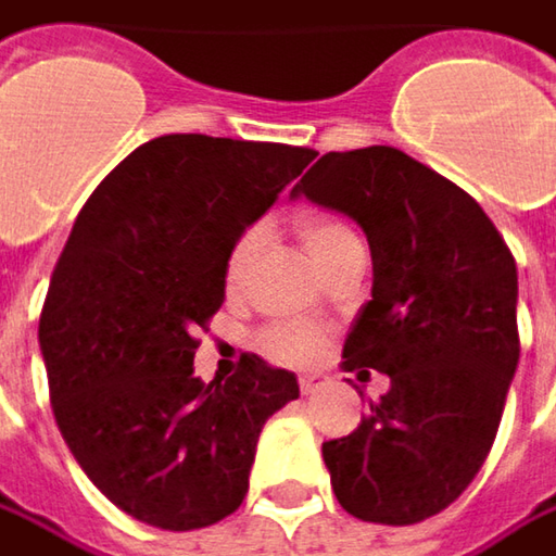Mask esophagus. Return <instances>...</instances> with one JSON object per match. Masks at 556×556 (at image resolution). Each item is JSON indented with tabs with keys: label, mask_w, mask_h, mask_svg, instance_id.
I'll use <instances>...</instances> for the list:
<instances>
[{
	"label": "esophagus",
	"mask_w": 556,
	"mask_h": 556,
	"mask_svg": "<svg viewBox=\"0 0 556 556\" xmlns=\"http://www.w3.org/2000/svg\"><path fill=\"white\" fill-rule=\"evenodd\" d=\"M329 386V379L320 374H302L299 376V389H302V395H317L320 389Z\"/></svg>",
	"instance_id": "obj_1"
}]
</instances>
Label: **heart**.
<instances>
[{
	"label": "heart",
	"instance_id": "b5f03b06",
	"mask_svg": "<svg viewBox=\"0 0 556 556\" xmlns=\"http://www.w3.org/2000/svg\"><path fill=\"white\" fill-rule=\"evenodd\" d=\"M299 232H302L304 249L311 252L314 261H320L336 242H342L345 236H354V232L336 220V217H324V214H307L299 220ZM261 239H264V230L261 227H249V230L239 232V239L232 242L230 254H227V282L230 286H239L249 267H252L254 254L261 249ZM264 345L267 351L279 357V361H289V364H304V361H314L320 349H324V336L320 329L311 324H279L274 329L264 332Z\"/></svg>",
	"mask_w": 556,
	"mask_h": 556
}]
</instances>
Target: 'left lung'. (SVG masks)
<instances>
[{"label":"left lung","mask_w":556,"mask_h":556,"mask_svg":"<svg viewBox=\"0 0 556 556\" xmlns=\"http://www.w3.org/2000/svg\"><path fill=\"white\" fill-rule=\"evenodd\" d=\"M292 195L349 214L374 257L342 367L386 374L389 392L324 442L332 492L364 522L435 517L497 435L519 364L517 261L472 195L392 146L329 152Z\"/></svg>","instance_id":"8db88e82"}]
</instances>
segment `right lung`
<instances>
[{"instance_id":"1","label":"right lung","mask_w":556,"mask_h":556,"mask_svg":"<svg viewBox=\"0 0 556 556\" xmlns=\"http://www.w3.org/2000/svg\"><path fill=\"white\" fill-rule=\"evenodd\" d=\"M314 149L170 134L142 142L80 207L39 314L52 414L114 507L170 532L230 517L267 417L299 399L289 370L242 354L192 374L220 311L227 254Z\"/></svg>"}]
</instances>
